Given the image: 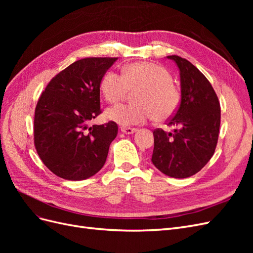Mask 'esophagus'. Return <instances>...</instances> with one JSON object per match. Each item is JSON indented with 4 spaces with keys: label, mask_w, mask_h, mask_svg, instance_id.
Listing matches in <instances>:
<instances>
[{
    "label": "esophagus",
    "mask_w": 253,
    "mask_h": 253,
    "mask_svg": "<svg viewBox=\"0 0 253 253\" xmlns=\"http://www.w3.org/2000/svg\"><path fill=\"white\" fill-rule=\"evenodd\" d=\"M137 131V128H134V127H126V126H122L121 127V132L124 134H126V135H129V134H133Z\"/></svg>",
    "instance_id": "34e87169"
}]
</instances>
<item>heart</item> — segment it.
Listing matches in <instances>:
<instances>
[{
    "instance_id": "heart-1",
    "label": "heart",
    "mask_w": 253,
    "mask_h": 253,
    "mask_svg": "<svg viewBox=\"0 0 253 253\" xmlns=\"http://www.w3.org/2000/svg\"><path fill=\"white\" fill-rule=\"evenodd\" d=\"M101 89L110 103L122 101L131 91H137L134 96L137 104H119L106 110L105 117L120 126L141 125L153 117L157 121L168 120L177 110L180 98L170 73L149 62L129 64L122 75L106 73Z\"/></svg>"
}]
</instances>
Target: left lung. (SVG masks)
<instances>
[{"label":"left lung","instance_id":"obj_1","mask_svg":"<svg viewBox=\"0 0 253 253\" xmlns=\"http://www.w3.org/2000/svg\"><path fill=\"white\" fill-rule=\"evenodd\" d=\"M178 67L181 100L169 126L153 132L152 163L173 178H187L201 171L214 154L220 126V106L210 82L188 60L168 56Z\"/></svg>","mask_w":253,"mask_h":253}]
</instances>
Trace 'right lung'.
<instances>
[{"mask_svg":"<svg viewBox=\"0 0 253 253\" xmlns=\"http://www.w3.org/2000/svg\"><path fill=\"white\" fill-rule=\"evenodd\" d=\"M117 58L76 61L52 78L35 112L36 150L61 178L83 180L102 169L118 126L88 124L100 111V84Z\"/></svg>","mask_w":253,"mask_h":253,"instance_id":"add662e5","label":"right lung"}]
</instances>
